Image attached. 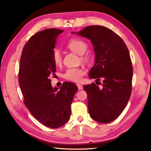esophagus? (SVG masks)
I'll return each instance as SVG.
<instances>
[{
  "label": "esophagus",
  "instance_id": "1",
  "mask_svg": "<svg viewBox=\"0 0 151 151\" xmlns=\"http://www.w3.org/2000/svg\"><path fill=\"white\" fill-rule=\"evenodd\" d=\"M76 86H77V87L78 88V90H82V86L80 84H76Z\"/></svg>",
  "mask_w": 151,
  "mask_h": 151
}]
</instances>
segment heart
Masks as SVG:
<instances>
[{
	"instance_id": "b5f03b06",
	"label": "heart",
	"mask_w": 151,
	"mask_h": 151,
	"mask_svg": "<svg viewBox=\"0 0 151 151\" xmlns=\"http://www.w3.org/2000/svg\"><path fill=\"white\" fill-rule=\"evenodd\" d=\"M66 48L70 51L76 53L78 55H82L81 60L84 62H89L91 60V57L89 55H83L88 48V44L80 38H70L66 43ZM52 61L55 66H60L62 63V56L60 52L58 50H54L52 53ZM85 74L83 69L81 67L69 68L67 69L63 74V78L67 81L78 82L82 78V76Z\"/></svg>"
}]
</instances>
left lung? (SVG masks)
<instances>
[{
  "mask_svg": "<svg viewBox=\"0 0 151 151\" xmlns=\"http://www.w3.org/2000/svg\"><path fill=\"white\" fill-rule=\"evenodd\" d=\"M78 35L89 38L94 47L95 64L90 71L95 83L84 86L91 118L97 122H113L122 113L132 93L133 67L128 49L116 33L103 26L85 27ZM102 83L99 82L101 78Z\"/></svg>",
  "mask_w": 151,
  "mask_h": 151,
  "instance_id": "left-lung-1",
  "label": "left lung"
}]
</instances>
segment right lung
<instances>
[{"label": "right lung", "instance_id": "right-lung-1", "mask_svg": "<svg viewBox=\"0 0 151 151\" xmlns=\"http://www.w3.org/2000/svg\"><path fill=\"white\" fill-rule=\"evenodd\" d=\"M63 30L48 29L29 38L23 48L18 74L23 103L38 122L50 128H58L69 121L74 96L78 87L65 82L60 90L53 88L51 76L55 65L52 53L58 35Z\"/></svg>", "mask_w": 151, "mask_h": 151}]
</instances>
